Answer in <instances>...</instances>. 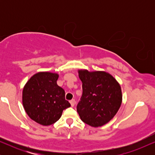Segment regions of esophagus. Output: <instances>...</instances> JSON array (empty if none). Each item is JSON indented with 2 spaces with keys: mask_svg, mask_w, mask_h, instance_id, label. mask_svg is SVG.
<instances>
[{
  "mask_svg": "<svg viewBox=\"0 0 155 155\" xmlns=\"http://www.w3.org/2000/svg\"><path fill=\"white\" fill-rule=\"evenodd\" d=\"M70 104L71 105V106H74V105L76 104L75 100H74V99H72L71 101H70Z\"/></svg>",
  "mask_w": 155,
  "mask_h": 155,
  "instance_id": "34e87169",
  "label": "esophagus"
}]
</instances>
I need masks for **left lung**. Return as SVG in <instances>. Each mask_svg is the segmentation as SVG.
Listing matches in <instances>:
<instances>
[{
  "instance_id": "8db88e82",
  "label": "left lung",
  "mask_w": 155,
  "mask_h": 155,
  "mask_svg": "<svg viewBox=\"0 0 155 155\" xmlns=\"http://www.w3.org/2000/svg\"><path fill=\"white\" fill-rule=\"evenodd\" d=\"M82 95L76 106L80 118L92 127H100L115 116L122 104L121 87L104 71H79Z\"/></svg>"
}]
</instances>
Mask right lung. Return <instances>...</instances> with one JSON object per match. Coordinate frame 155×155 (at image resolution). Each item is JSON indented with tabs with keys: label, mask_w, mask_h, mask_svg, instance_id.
<instances>
[{
	"label": "right lung",
	"mask_w": 155,
	"mask_h": 155,
	"mask_svg": "<svg viewBox=\"0 0 155 155\" xmlns=\"http://www.w3.org/2000/svg\"><path fill=\"white\" fill-rule=\"evenodd\" d=\"M58 74L39 72L26 83L22 104L28 116L37 123L50 125L61 117L71 104L65 98V90L57 84Z\"/></svg>",
	"instance_id": "obj_1"
}]
</instances>
